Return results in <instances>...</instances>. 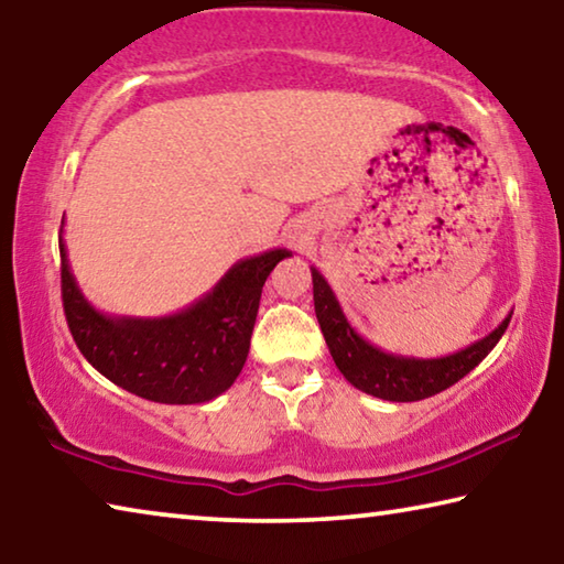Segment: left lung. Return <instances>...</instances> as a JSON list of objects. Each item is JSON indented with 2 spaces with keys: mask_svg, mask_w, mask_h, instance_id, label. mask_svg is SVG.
I'll return each instance as SVG.
<instances>
[{
  "mask_svg": "<svg viewBox=\"0 0 564 564\" xmlns=\"http://www.w3.org/2000/svg\"><path fill=\"white\" fill-rule=\"evenodd\" d=\"M313 275V303H316V318L321 323L323 338L328 343V350L336 366L350 386L368 395L393 400V403H413V400L431 398L441 390L455 386L465 378L488 352L498 346L502 333L508 330L512 313L505 318L490 336L473 343L453 356L443 358H405L393 356L376 346H370L366 338H360L348 318L343 316L340 303L333 295L328 281L311 269Z\"/></svg>",
  "mask_w": 564,
  "mask_h": 564,
  "instance_id": "8db88e82",
  "label": "left lung"
}]
</instances>
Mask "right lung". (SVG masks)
Segmentation results:
<instances>
[{
    "label": "right lung",
    "instance_id": "add662e5",
    "mask_svg": "<svg viewBox=\"0 0 564 564\" xmlns=\"http://www.w3.org/2000/svg\"><path fill=\"white\" fill-rule=\"evenodd\" d=\"M59 253L64 316L82 356L119 388L169 405L206 403L234 386L251 346L263 283L291 256L273 248L238 261L204 299L174 316L117 318L84 299L62 238Z\"/></svg>",
    "mask_w": 564,
    "mask_h": 564
}]
</instances>
